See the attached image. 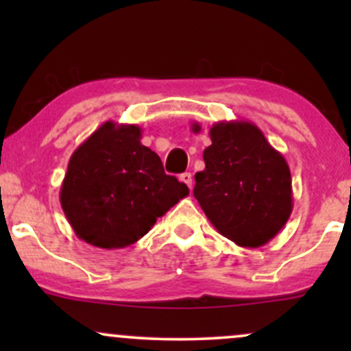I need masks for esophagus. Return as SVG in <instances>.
Instances as JSON below:
<instances>
[{
    "instance_id": "34e87169",
    "label": "esophagus",
    "mask_w": 351,
    "mask_h": 351,
    "mask_svg": "<svg viewBox=\"0 0 351 351\" xmlns=\"http://www.w3.org/2000/svg\"><path fill=\"white\" fill-rule=\"evenodd\" d=\"M180 180L183 181L184 184H186V186L191 189L193 188V176H191V173H183V175L180 176Z\"/></svg>"
}]
</instances>
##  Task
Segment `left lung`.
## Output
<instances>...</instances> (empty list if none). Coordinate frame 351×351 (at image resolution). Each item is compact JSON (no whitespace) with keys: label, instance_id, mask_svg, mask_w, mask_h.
<instances>
[{"label":"left lung","instance_id":"left-lung-1","mask_svg":"<svg viewBox=\"0 0 351 351\" xmlns=\"http://www.w3.org/2000/svg\"><path fill=\"white\" fill-rule=\"evenodd\" d=\"M193 130L199 132V123ZM209 138L193 195L219 234L241 247L267 244L293 208L287 162L247 120L217 122Z\"/></svg>","mask_w":351,"mask_h":351}]
</instances>
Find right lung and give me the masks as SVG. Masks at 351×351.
Wrapping results in <instances>:
<instances>
[{
	"mask_svg": "<svg viewBox=\"0 0 351 351\" xmlns=\"http://www.w3.org/2000/svg\"><path fill=\"white\" fill-rule=\"evenodd\" d=\"M140 140L138 125L108 120L72 153L59 198L75 236L87 244L127 247L189 195Z\"/></svg>",
	"mask_w": 351,
	"mask_h": 351,
	"instance_id": "right-lung-1",
	"label": "right lung"
}]
</instances>
